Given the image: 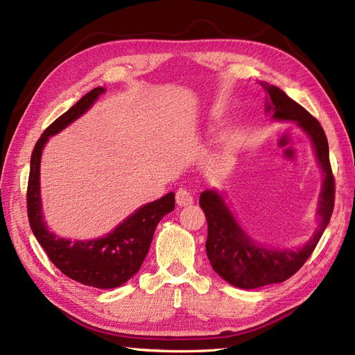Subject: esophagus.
Here are the masks:
<instances>
[{"label": "esophagus", "instance_id": "34e87169", "mask_svg": "<svg viewBox=\"0 0 355 355\" xmlns=\"http://www.w3.org/2000/svg\"><path fill=\"white\" fill-rule=\"evenodd\" d=\"M176 202H178V206H180V207L189 206V204L194 202V197H192L189 189H187V188H179V189L176 191Z\"/></svg>", "mask_w": 355, "mask_h": 355}]
</instances>
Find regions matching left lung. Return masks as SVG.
<instances>
[{
	"instance_id": "8db88e82",
	"label": "left lung",
	"mask_w": 355,
	"mask_h": 355,
	"mask_svg": "<svg viewBox=\"0 0 355 355\" xmlns=\"http://www.w3.org/2000/svg\"><path fill=\"white\" fill-rule=\"evenodd\" d=\"M268 93L266 112L274 120L296 121L313 141L317 161L324 180L318 201L320 225L309 241L297 250H275L256 244L247 235L216 191H204L200 206L207 219L206 252L211 263L225 282L241 288H256L282 283L296 274L314 252L323 235L335 206V178L329 159V144L323 127L297 102L275 85L261 81Z\"/></svg>"
}]
</instances>
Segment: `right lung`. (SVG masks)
I'll list each match as a JSON object with an SVG mask.
<instances>
[{
    "instance_id": "1",
    "label": "right lung",
    "mask_w": 355,
    "mask_h": 355,
    "mask_svg": "<svg viewBox=\"0 0 355 355\" xmlns=\"http://www.w3.org/2000/svg\"><path fill=\"white\" fill-rule=\"evenodd\" d=\"M103 92V87H96L84 94L41 135L31 155L26 206L31 230L58 270L84 286L114 288L130 280L141 270L158 222L175 209L173 192L137 209L105 237L85 241H71L50 232L42 219L40 196L41 153L49 137L81 116Z\"/></svg>"
}]
</instances>
